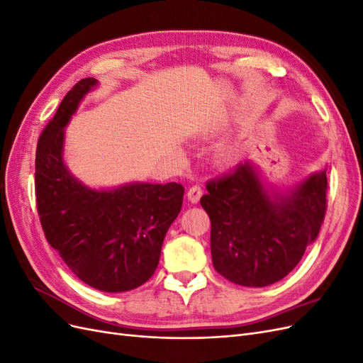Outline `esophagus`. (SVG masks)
Here are the masks:
<instances>
[{"instance_id": "obj_1", "label": "esophagus", "mask_w": 363, "mask_h": 363, "mask_svg": "<svg viewBox=\"0 0 363 363\" xmlns=\"http://www.w3.org/2000/svg\"><path fill=\"white\" fill-rule=\"evenodd\" d=\"M201 195H203V188H201V186L200 184H194V186H191L189 191H188V200L191 203L196 204V203L200 201Z\"/></svg>"}]
</instances>
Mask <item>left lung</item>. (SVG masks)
<instances>
[{"label":"left lung","instance_id":"obj_1","mask_svg":"<svg viewBox=\"0 0 363 363\" xmlns=\"http://www.w3.org/2000/svg\"><path fill=\"white\" fill-rule=\"evenodd\" d=\"M216 272L240 286L263 288L286 277L320 233L327 211L325 171L288 194H269L251 162L206 184Z\"/></svg>","mask_w":363,"mask_h":363}]
</instances>
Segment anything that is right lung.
<instances>
[{"mask_svg": "<svg viewBox=\"0 0 363 363\" xmlns=\"http://www.w3.org/2000/svg\"><path fill=\"white\" fill-rule=\"evenodd\" d=\"M96 80L89 77L65 95L36 148V203L43 233L68 268L89 286L125 292L155 274L164 235L182 211L179 183H130L96 191L69 174L63 128Z\"/></svg>", "mask_w": 363, "mask_h": 363, "instance_id": "obj_1", "label": "right lung"}]
</instances>
